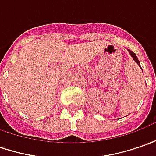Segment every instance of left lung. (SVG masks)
I'll return each instance as SVG.
<instances>
[{"instance_id":"8db88e82","label":"left lung","mask_w":156,"mask_h":156,"mask_svg":"<svg viewBox=\"0 0 156 156\" xmlns=\"http://www.w3.org/2000/svg\"><path fill=\"white\" fill-rule=\"evenodd\" d=\"M128 52H129V54H130V55H131V57H132V58H133V60H135V61H136V63H137V64H138V66H140V63H139V60H137V57H136V55H135V54H134V53H133V52H132V51H131V50H130V49H128ZM140 68H141V66H140ZM141 69H142V68H141Z\"/></svg>"}]
</instances>
